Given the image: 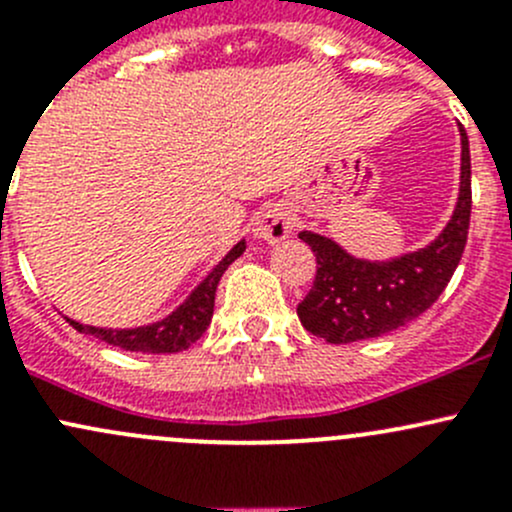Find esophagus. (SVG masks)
Wrapping results in <instances>:
<instances>
[{"label": "esophagus", "mask_w": 512, "mask_h": 512, "mask_svg": "<svg viewBox=\"0 0 512 512\" xmlns=\"http://www.w3.org/2000/svg\"><path fill=\"white\" fill-rule=\"evenodd\" d=\"M294 230V218L285 205H267L255 218V237L265 242H282L287 240L289 232Z\"/></svg>", "instance_id": "34e87169"}]
</instances>
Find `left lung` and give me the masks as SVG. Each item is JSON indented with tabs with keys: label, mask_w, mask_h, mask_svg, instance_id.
Listing matches in <instances>:
<instances>
[{
	"label": "left lung",
	"mask_w": 512,
	"mask_h": 512,
	"mask_svg": "<svg viewBox=\"0 0 512 512\" xmlns=\"http://www.w3.org/2000/svg\"><path fill=\"white\" fill-rule=\"evenodd\" d=\"M471 225V151L461 128V193L441 235L416 252L384 262L359 260L317 232L302 230L317 275L299 302V322L329 344H349L389 334L421 317L451 282Z\"/></svg>",
	"instance_id": "obj_1"
}]
</instances>
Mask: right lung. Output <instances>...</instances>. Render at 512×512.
Here are the masks:
<instances>
[{"mask_svg":"<svg viewBox=\"0 0 512 512\" xmlns=\"http://www.w3.org/2000/svg\"><path fill=\"white\" fill-rule=\"evenodd\" d=\"M245 252V240L237 242L230 252L213 267L208 277L200 282L198 287L190 292V297L180 304L178 309L163 317L160 322L146 324V327L133 329H106V327H91V324H81L69 319L71 327L79 332L91 334V337L101 339V342L111 344V347L126 349V352H143V354H175L188 349L190 344L198 342L203 337L205 329L210 327L215 307V289H218L220 277L237 257Z\"/></svg>","mask_w":512,"mask_h":512,"instance_id":"obj_1","label":"right lung"}]
</instances>
